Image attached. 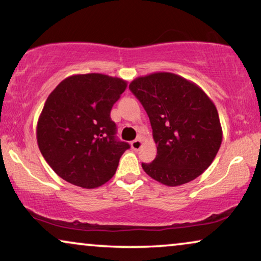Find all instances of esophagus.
I'll return each instance as SVG.
<instances>
[{
    "label": "esophagus",
    "mask_w": 261,
    "mask_h": 261,
    "mask_svg": "<svg viewBox=\"0 0 261 261\" xmlns=\"http://www.w3.org/2000/svg\"><path fill=\"white\" fill-rule=\"evenodd\" d=\"M142 145H143V143H142L141 138H137V139H135V141L131 142V146L134 150H139L142 148Z\"/></svg>",
    "instance_id": "esophagus-1"
}]
</instances>
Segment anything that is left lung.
I'll return each mask as SVG.
<instances>
[{
	"label": "left lung",
	"mask_w": 261,
	"mask_h": 261,
	"mask_svg": "<svg viewBox=\"0 0 261 261\" xmlns=\"http://www.w3.org/2000/svg\"><path fill=\"white\" fill-rule=\"evenodd\" d=\"M129 89L148 113L157 144L156 159L142 163L143 170L169 187L199 177L222 142L214 102L196 84L168 72L139 76Z\"/></svg>",
	"instance_id": "left-lung-1"
}]
</instances>
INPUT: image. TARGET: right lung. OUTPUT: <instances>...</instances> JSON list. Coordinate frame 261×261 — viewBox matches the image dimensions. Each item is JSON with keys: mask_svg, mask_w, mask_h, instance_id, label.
Returning <instances> with one entry per match:
<instances>
[{"mask_svg": "<svg viewBox=\"0 0 261 261\" xmlns=\"http://www.w3.org/2000/svg\"><path fill=\"white\" fill-rule=\"evenodd\" d=\"M126 82L99 73L66 78L48 95L36 127L43 159L62 179L100 187L116 174L129 143L117 138L111 109Z\"/></svg>", "mask_w": 261, "mask_h": 261, "instance_id": "add662e5", "label": "right lung"}]
</instances>
